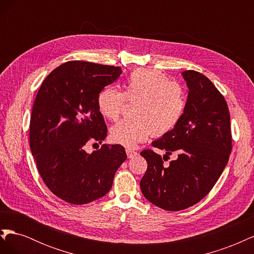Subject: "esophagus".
Returning <instances> with one entry per match:
<instances>
[{"instance_id": "34e87169", "label": "esophagus", "mask_w": 254, "mask_h": 254, "mask_svg": "<svg viewBox=\"0 0 254 254\" xmlns=\"http://www.w3.org/2000/svg\"><path fill=\"white\" fill-rule=\"evenodd\" d=\"M126 153H127V157L130 159V158H133L137 155V152L134 151V150H131V149H126Z\"/></svg>"}]
</instances>
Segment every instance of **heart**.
Instances as JSON below:
<instances>
[{"label": "heart", "instance_id": "1", "mask_svg": "<svg viewBox=\"0 0 254 254\" xmlns=\"http://www.w3.org/2000/svg\"><path fill=\"white\" fill-rule=\"evenodd\" d=\"M135 102L132 119H124L110 128L113 143L133 148L153 133L163 135L178 124L186 108V96L178 82L168 80L155 70H136L124 82V92L104 88L97 96V108L104 118H119L125 99Z\"/></svg>", "mask_w": 254, "mask_h": 254}]
</instances>
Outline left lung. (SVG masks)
I'll list each match as a JSON object with an SVG mask.
<instances>
[{"label":"left lung","instance_id":"1","mask_svg":"<svg viewBox=\"0 0 254 254\" xmlns=\"http://www.w3.org/2000/svg\"><path fill=\"white\" fill-rule=\"evenodd\" d=\"M189 89L186 108L174 129L152 142L178 158L168 166L152 150H143L147 171L140 182L144 197L161 209L180 211L196 204L217 182L232 150L230 113L224 96L201 73H181Z\"/></svg>","mask_w":254,"mask_h":254}]
</instances>
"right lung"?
<instances>
[{
	"mask_svg": "<svg viewBox=\"0 0 254 254\" xmlns=\"http://www.w3.org/2000/svg\"><path fill=\"white\" fill-rule=\"evenodd\" d=\"M122 74L119 66L68 61L50 73L38 91L29 126V145L38 171L52 193L86 204L110 190L127 159L122 145L88 153L87 142L107 136L97 96Z\"/></svg>",
	"mask_w": 254,
	"mask_h": 254,
	"instance_id": "add662e5",
	"label": "right lung"
}]
</instances>
